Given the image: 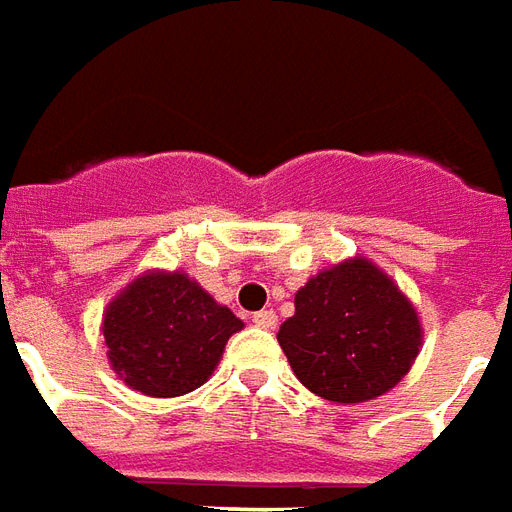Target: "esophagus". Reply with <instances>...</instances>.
Segmentation results:
<instances>
[{
    "label": "esophagus",
    "instance_id": "34e87169",
    "mask_svg": "<svg viewBox=\"0 0 512 512\" xmlns=\"http://www.w3.org/2000/svg\"><path fill=\"white\" fill-rule=\"evenodd\" d=\"M252 323L260 325V328H276V323H279V320H276L274 309H263V312L252 314Z\"/></svg>",
    "mask_w": 512,
    "mask_h": 512
}]
</instances>
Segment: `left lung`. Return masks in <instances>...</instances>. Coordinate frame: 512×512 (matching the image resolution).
Returning <instances> with one entry per match:
<instances>
[{"label":"left lung","instance_id":"8db88e82","mask_svg":"<svg viewBox=\"0 0 512 512\" xmlns=\"http://www.w3.org/2000/svg\"><path fill=\"white\" fill-rule=\"evenodd\" d=\"M276 339L309 391L358 404L388 393L410 372L423 331L391 276L366 257H352L295 293V314Z\"/></svg>","mask_w":512,"mask_h":512}]
</instances>
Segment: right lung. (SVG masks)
Returning a JSON list of instances; mask_svg holds the SVG:
<instances>
[{
    "instance_id": "right-lung-1",
    "label": "right lung",
    "mask_w": 512,
    "mask_h": 512,
    "mask_svg": "<svg viewBox=\"0 0 512 512\" xmlns=\"http://www.w3.org/2000/svg\"><path fill=\"white\" fill-rule=\"evenodd\" d=\"M244 323L181 271H149L102 314L113 372L132 391L170 399L214 374L227 339Z\"/></svg>"
}]
</instances>
